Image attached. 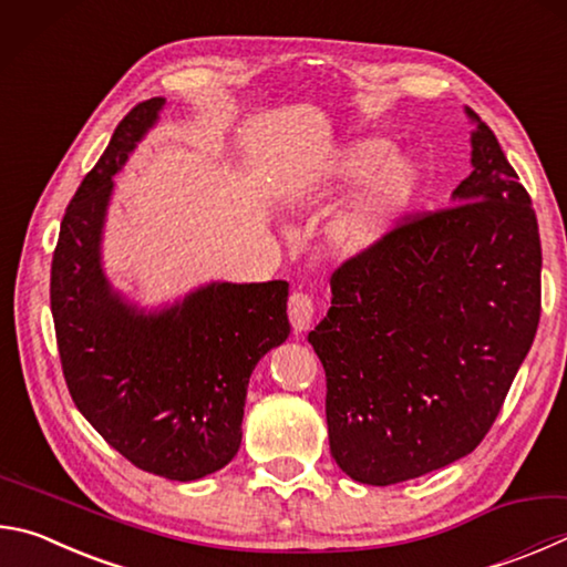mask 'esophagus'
<instances>
[{
    "instance_id": "34e87169",
    "label": "esophagus",
    "mask_w": 567,
    "mask_h": 567,
    "mask_svg": "<svg viewBox=\"0 0 567 567\" xmlns=\"http://www.w3.org/2000/svg\"><path fill=\"white\" fill-rule=\"evenodd\" d=\"M287 315H290V322L295 332H307L312 327L315 317V302L307 292H292L290 302H287Z\"/></svg>"
}]
</instances>
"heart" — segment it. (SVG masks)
I'll use <instances>...</instances> for the list:
<instances>
[{"label": "heart", "instance_id": "obj_1", "mask_svg": "<svg viewBox=\"0 0 567 567\" xmlns=\"http://www.w3.org/2000/svg\"><path fill=\"white\" fill-rule=\"evenodd\" d=\"M324 176L352 185L368 178L332 220V240L347 255H362L382 245L404 218L419 188L416 163L394 153L382 138L349 141L327 163Z\"/></svg>", "mask_w": 567, "mask_h": 567}]
</instances>
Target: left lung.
<instances>
[{
	"instance_id": "obj_1",
	"label": "left lung",
	"mask_w": 567,
	"mask_h": 567,
	"mask_svg": "<svg viewBox=\"0 0 567 567\" xmlns=\"http://www.w3.org/2000/svg\"><path fill=\"white\" fill-rule=\"evenodd\" d=\"M471 176L451 208L409 220L332 275L310 332L327 374L329 451L391 486L471 454L540 319V235L498 138L466 106Z\"/></svg>"
}]
</instances>
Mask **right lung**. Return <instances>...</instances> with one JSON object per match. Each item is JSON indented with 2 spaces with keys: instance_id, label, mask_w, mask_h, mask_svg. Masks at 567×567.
<instances>
[{
  "instance_id": "right-lung-1",
  "label": "right lung",
  "mask_w": 567,
  "mask_h": 567,
  "mask_svg": "<svg viewBox=\"0 0 567 567\" xmlns=\"http://www.w3.org/2000/svg\"><path fill=\"white\" fill-rule=\"evenodd\" d=\"M163 106L156 96L133 109L71 198L51 260V315L69 394L89 424L133 466L198 481L238 454L252 369L290 337V285L208 282L161 307L111 285L101 245L113 176Z\"/></svg>"
}]
</instances>
